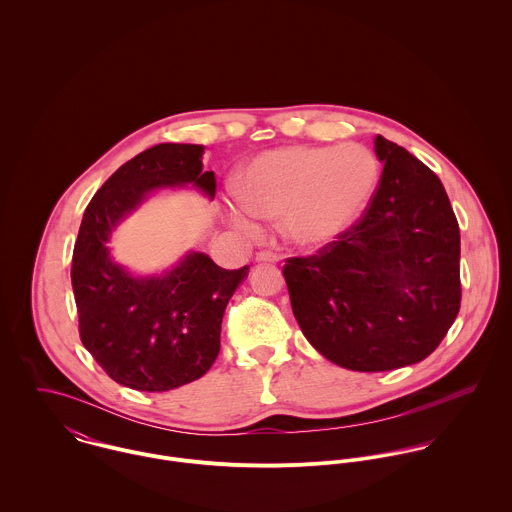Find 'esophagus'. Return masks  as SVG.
I'll use <instances>...</instances> for the list:
<instances>
[{"instance_id": "1", "label": "esophagus", "mask_w": 512, "mask_h": 512, "mask_svg": "<svg viewBox=\"0 0 512 512\" xmlns=\"http://www.w3.org/2000/svg\"><path fill=\"white\" fill-rule=\"evenodd\" d=\"M280 260V256L278 254H274V252H258L256 254V262L258 264H276Z\"/></svg>"}]
</instances>
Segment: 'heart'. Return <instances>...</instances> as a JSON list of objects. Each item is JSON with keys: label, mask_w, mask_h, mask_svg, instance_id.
I'll use <instances>...</instances> for the list:
<instances>
[{"label": "heart", "mask_w": 512, "mask_h": 512, "mask_svg": "<svg viewBox=\"0 0 512 512\" xmlns=\"http://www.w3.org/2000/svg\"><path fill=\"white\" fill-rule=\"evenodd\" d=\"M372 149L288 146L256 155L240 173L232 220L254 230V219H282V232L303 250L325 248L357 224L378 187Z\"/></svg>", "instance_id": "obj_1"}]
</instances>
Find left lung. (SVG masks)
Here are the masks:
<instances>
[{
    "mask_svg": "<svg viewBox=\"0 0 512 512\" xmlns=\"http://www.w3.org/2000/svg\"><path fill=\"white\" fill-rule=\"evenodd\" d=\"M384 163L359 222L284 278L305 339L331 363L382 372L424 361L459 303V224L438 175L404 147L374 138Z\"/></svg>",
    "mask_w": 512,
    "mask_h": 512,
    "instance_id": "1",
    "label": "left lung"
}]
</instances>
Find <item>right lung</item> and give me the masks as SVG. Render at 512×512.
I'll list each match as a JSON object with an SVG mask.
<instances>
[{
	"label": "right lung",
	"instance_id": "1",
	"mask_svg": "<svg viewBox=\"0 0 512 512\" xmlns=\"http://www.w3.org/2000/svg\"><path fill=\"white\" fill-rule=\"evenodd\" d=\"M205 146L159 144L124 163L88 203L74 244L80 341L122 386L165 392L201 378L219 357L228 299L248 266L224 270L203 252L153 276H134L110 256V234L159 189L195 187L215 199Z\"/></svg>",
	"mask_w": 512,
	"mask_h": 512
}]
</instances>
